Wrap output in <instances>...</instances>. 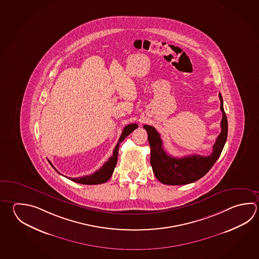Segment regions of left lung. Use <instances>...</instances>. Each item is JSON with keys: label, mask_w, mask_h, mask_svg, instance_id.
Returning a JSON list of instances; mask_svg holds the SVG:
<instances>
[{"label": "left lung", "mask_w": 259, "mask_h": 259, "mask_svg": "<svg viewBox=\"0 0 259 259\" xmlns=\"http://www.w3.org/2000/svg\"><path fill=\"white\" fill-rule=\"evenodd\" d=\"M221 111L223 118L221 121L222 131L213 145L212 153L210 156L191 155L177 158L168 156L163 148L160 135L150 125H144L148 136V143L151 147V164L153 172L156 179L166 185H185L200 180L210 170L211 166L219 158L223 148L225 147L228 133V122L224 109V102L221 93Z\"/></svg>", "instance_id": "obj_1"}]
</instances>
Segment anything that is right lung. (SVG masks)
<instances>
[{
	"mask_svg": "<svg viewBox=\"0 0 259 259\" xmlns=\"http://www.w3.org/2000/svg\"><path fill=\"white\" fill-rule=\"evenodd\" d=\"M137 127H138V125H137V123H131V124H128V125L123 128L122 135H121V137H120L119 140H118L117 145L115 146L114 149H113L112 156L108 159V161L105 162L103 164V166L100 169H98L97 171H95L94 173H93L92 175H89V176L79 177V178H68V180L74 181V182H77V183H80V184H85V185L102 184V183H104V182L109 181V179L112 176V172L114 170V167H115L116 164H117L118 151H119L120 144L124 140V138L127 136H129L135 129H137ZM49 164L53 166V168H55L54 166L52 165V163L49 161ZM56 171L58 170L56 169Z\"/></svg>",
	"mask_w": 259,
	"mask_h": 259,
	"instance_id": "obj_1",
	"label": "right lung"
}]
</instances>
